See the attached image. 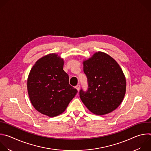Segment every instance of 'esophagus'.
I'll return each instance as SVG.
<instances>
[{"mask_svg": "<svg viewBox=\"0 0 151 151\" xmlns=\"http://www.w3.org/2000/svg\"><path fill=\"white\" fill-rule=\"evenodd\" d=\"M75 88H76V89L78 90V91H79V89H80V85H79V84H78V85L75 86Z\"/></svg>", "mask_w": 151, "mask_h": 151, "instance_id": "esophagus-1", "label": "esophagus"}]
</instances>
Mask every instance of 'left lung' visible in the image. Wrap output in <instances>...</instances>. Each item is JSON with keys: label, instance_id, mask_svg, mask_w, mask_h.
Wrapping results in <instances>:
<instances>
[{"label": "left lung", "instance_id": "8db88e82", "mask_svg": "<svg viewBox=\"0 0 151 151\" xmlns=\"http://www.w3.org/2000/svg\"><path fill=\"white\" fill-rule=\"evenodd\" d=\"M88 89L79 91L84 105L92 113L104 115L116 110L126 93V81L117 62L109 55L98 52L83 62Z\"/></svg>", "mask_w": 151, "mask_h": 151}]
</instances>
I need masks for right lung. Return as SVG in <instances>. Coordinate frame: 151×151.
<instances>
[{
  "mask_svg": "<svg viewBox=\"0 0 151 151\" xmlns=\"http://www.w3.org/2000/svg\"><path fill=\"white\" fill-rule=\"evenodd\" d=\"M64 60L56 53L38 60L28 75L27 89L35 109L48 117L63 113L78 91L69 83Z\"/></svg>",
  "mask_w": 151,
  "mask_h": 151,
  "instance_id": "add662e5",
  "label": "right lung"
}]
</instances>
